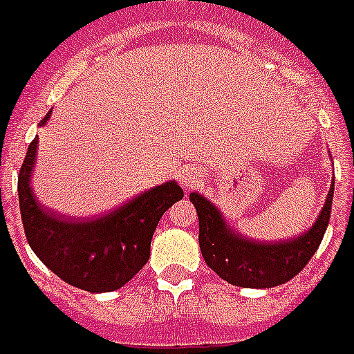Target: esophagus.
<instances>
[{
  "instance_id": "esophagus-1",
  "label": "esophagus",
  "mask_w": 354,
  "mask_h": 354,
  "mask_svg": "<svg viewBox=\"0 0 354 354\" xmlns=\"http://www.w3.org/2000/svg\"><path fill=\"white\" fill-rule=\"evenodd\" d=\"M179 179H181V185L185 190L196 189L198 185H200V173H198L196 169H185V171L179 175Z\"/></svg>"
}]
</instances>
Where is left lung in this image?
Returning a JSON list of instances; mask_svg holds the SVG:
<instances>
[{
  "instance_id": "obj_1",
  "label": "left lung",
  "mask_w": 354,
  "mask_h": 354,
  "mask_svg": "<svg viewBox=\"0 0 354 354\" xmlns=\"http://www.w3.org/2000/svg\"><path fill=\"white\" fill-rule=\"evenodd\" d=\"M332 198L333 181L317 223L305 234L284 242L263 244L232 232L221 212L209 200L192 192L190 202L196 207L200 223L198 240L207 267L229 284L240 288H272L292 280L305 269L324 238Z\"/></svg>"
}]
</instances>
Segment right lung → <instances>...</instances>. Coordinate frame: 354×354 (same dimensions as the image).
Returning <instances> with one entry per match:
<instances>
[{
    "label": "right lung",
    "mask_w": 354,
    "mask_h": 354,
    "mask_svg": "<svg viewBox=\"0 0 354 354\" xmlns=\"http://www.w3.org/2000/svg\"><path fill=\"white\" fill-rule=\"evenodd\" d=\"M51 112L41 120L47 124ZM37 139L30 142L19 171V204L30 248L66 284L91 293L114 292L127 284L150 257L158 223L183 189L175 181L142 192L95 219H66L39 204L30 187Z\"/></svg>",
    "instance_id": "1"
}]
</instances>
